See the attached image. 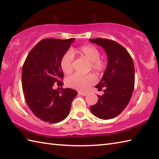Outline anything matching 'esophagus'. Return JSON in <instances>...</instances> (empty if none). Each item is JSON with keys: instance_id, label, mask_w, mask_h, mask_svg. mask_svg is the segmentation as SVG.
Listing matches in <instances>:
<instances>
[{"instance_id": "obj_1", "label": "esophagus", "mask_w": 159, "mask_h": 159, "mask_svg": "<svg viewBox=\"0 0 159 159\" xmlns=\"http://www.w3.org/2000/svg\"><path fill=\"white\" fill-rule=\"evenodd\" d=\"M79 95H81V96H86L87 94H88V93H86V92H79Z\"/></svg>"}]
</instances>
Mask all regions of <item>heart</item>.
Masks as SVG:
<instances>
[{"label": "heart", "mask_w": 159, "mask_h": 159, "mask_svg": "<svg viewBox=\"0 0 159 159\" xmlns=\"http://www.w3.org/2000/svg\"><path fill=\"white\" fill-rule=\"evenodd\" d=\"M76 54L80 57L86 58L90 62V67L92 70L97 73H102L106 69L107 63L103 58H101V53L98 48L92 45H86L79 48L72 49L71 52H67L61 59V67L65 74H70L73 70L74 56ZM95 82V78L92 74L81 75L74 74L66 80V84L70 88H72L79 91H86L90 85Z\"/></svg>", "instance_id": "b5f03b06"}]
</instances>
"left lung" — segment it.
<instances>
[{"label": "left lung", "instance_id": "left-lung-1", "mask_svg": "<svg viewBox=\"0 0 159 159\" xmlns=\"http://www.w3.org/2000/svg\"><path fill=\"white\" fill-rule=\"evenodd\" d=\"M89 41L101 46L108 59L102 79L96 85L99 90L105 87V93L98 95L97 103L90 107V110L99 119H113L122 112L131 99L134 88V65L129 52L114 40L99 38Z\"/></svg>", "mask_w": 159, "mask_h": 159}]
</instances>
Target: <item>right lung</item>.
Wrapping results in <instances>:
<instances>
[{
  "instance_id": "1",
  "label": "right lung",
  "mask_w": 159,
  "mask_h": 159,
  "mask_svg": "<svg viewBox=\"0 0 159 159\" xmlns=\"http://www.w3.org/2000/svg\"><path fill=\"white\" fill-rule=\"evenodd\" d=\"M74 38L45 39L28 54L22 69V87L28 107L39 119L49 123L63 120L70 114L71 103L78 92L70 88L54 89V84L63 86L64 74L61 59Z\"/></svg>"
}]
</instances>
